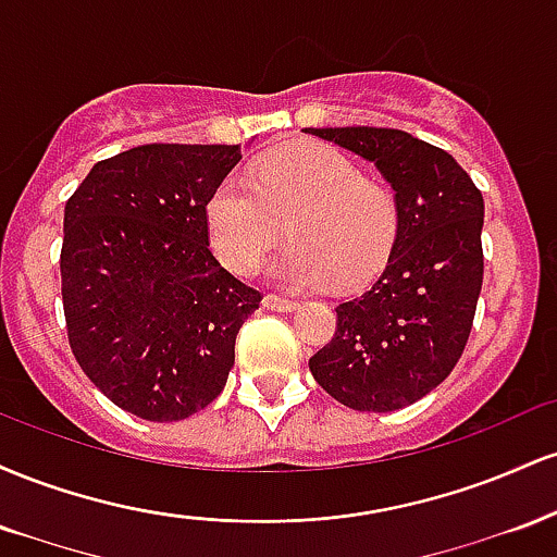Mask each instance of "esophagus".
Masks as SVG:
<instances>
[{
	"label": "esophagus",
	"instance_id": "1",
	"mask_svg": "<svg viewBox=\"0 0 557 557\" xmlns=\"http://www.w3.org/2000/svg\"><path fill=\"white\" fill-rule=\"evenodd\" d=\"M261 304H264V309H272V311H293V309H298V300L274 296V293H267Z\"/></svg>",
	"mask_w": 557,
	"mask_h": 557
}]
</instances>
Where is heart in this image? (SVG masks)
Wrapping results in <instances>:
<instances>
[{"label":"heart","instance_id":"b5f03b06","mask_svg":"<svg viewBox=\"0 0 557 557\" xmlns=\"http://www.w3.org/2000/svg\"><path fill=\"white\" fill-rule=\"evenodd\" d=\"M293 240L270 272L290 287H359L382 270L398 207L387 185L327 144H296L261 159L253 175L230 172L207 203L214 251L230 270L259 267L285 230Z\"/></svg>","mask_w":557,"mask_h":557}]
</instances>
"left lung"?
Masks as SVG:
<instances>
[{
    "mask_svg": "<svg viewBox=\"0 0 557 557\" xmlns=\"http://www.w3.org/2000/svg\"><path fill=\"white\" fill-rule=\"evenodd\" d=\"M369 159L395 190L398 235L380 280L337 306L335 335L309 359L324 393L354 411H395L461 359L484 277V198L447 151L395 127H309Z\"/></svg>",
    "mask_w": 557,
    "mask_h": 557,
    "instance_id": "left-lung-1",
    "label": "left lung"
}]
</instances>
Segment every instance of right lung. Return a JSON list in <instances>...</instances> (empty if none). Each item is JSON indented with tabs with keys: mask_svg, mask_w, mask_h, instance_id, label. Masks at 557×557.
Masks as SVG:
<instances>
[{
	"mask_svg": "<svg viewBox=\"0 0 557 557\" xmlns=\"http://www.w3.org/2000/svg\"><path fill=\"white\" fill-rule=\"evenodd\" d=\"M240 146L146 144L101 159L65 203L62 309L75 361L146 421H183L225 389L261 293L209 248L207 203Z\"/></svg>",
	"mask_w": 557,
	"mask_h": 557,
	"instance_id": "right-lung-1",
	"label": "right lung"
}]
</instances>
